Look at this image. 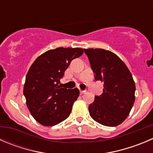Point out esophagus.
Wrapping results in <instances>:
<instances>
[{"label": "esophagus", "mask_w": 153, "mask_h": 153, "mask_svg": "<svg viewBox=\"0 0 153 153\" xmlns=\"http://www.w3.org/2000/svg\"><path fill=\"white\" fill-rule=\"evenodd\" d=\"M86 92H87V91H86V90H80V93H81V95H82V94H84V93H85Z\"/></svg>", "instance_id": "34e87169"}]
</instances>
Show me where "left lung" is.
Instances as JSON below:
<instances>
[{
	"label": "left lung",
	"instance_id": "8db88e82",
	"mask_svg": "<svg viewBox=\"0 0 153 153\" xmlns=\"http://www.w3.org/2000/svg\"><path fill=\"white\" fill-rule=\"evenodd\" d=\"M96 81L104 83L103 93L89 105L90 115L105 126H117L129 114L135 100V84L126 65L117 54L102 48L84 49Z\"/></svg>",
	"mask_w": 153,
	"mask_h": 153
}]
</instances>
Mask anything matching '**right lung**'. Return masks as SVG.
Instances as JSON below:
<instances>
[{
	"label": "right lung",
	"mask_w": 153,
	"mask_h": 153,
	"mask_svg": "<svg viewBox=\"0 0 153 153\" xmlns=\"http://www.w3.org/2000/svg\"><path fill=\"white\" fill-rule=\"evenodd\" d=\"M83 53L79 48L48 50L30 67L23 93L31 115L41 125L55 126L69 116L79 90L63 88L59 84L71 61Z\"/></svg>",
	"instance_id": "add662e5"
}]
</instances>
